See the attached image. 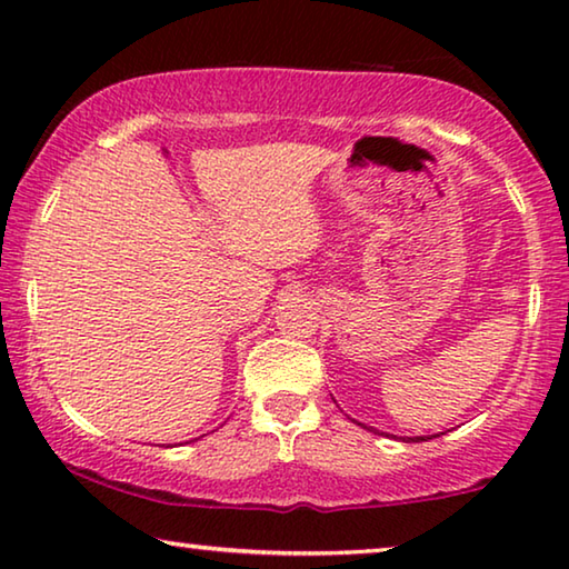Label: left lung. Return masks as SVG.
Here are the masks:
<instances>
[{
    "instance_id": "1",
    "label": "left lung",
    "mask_w": 569,
    "mask_h": 569,
    "mask_svg": "<svg viewBox=\"0 0 569 569\" xmlns=\"http://www.w3.org/2000/svg\"><path fill=\"white\" fill-rule=\"evenodd\" d=\"M361 427H363V423H361ZM366 429H369V431H377V429H371V427H366ZM437 437H439V435H437ZM409 439H411V441H427L429 437H427V439H423V437H409ZM409 439H407V441H409Z\"/></svg>"
}]
</instances>
